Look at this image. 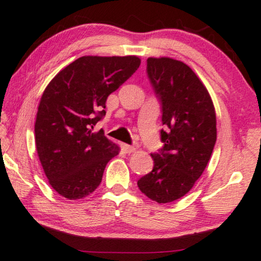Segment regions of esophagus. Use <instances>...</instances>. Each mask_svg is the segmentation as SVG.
I'll return each mask as SVG.
<instances>
[{
  "label": "esophagus",
  "instance_id": "34e87169",
  "mask_svg": "<svg viewBox=\"0 0 261 261\" xmlns=\"http://www.w3.org/2000/svg\"><path fill=\"white\" fill-rule=\"evenodd\" d=\"M122 150L125 153H131V152H134V151H136V148L135 146H132V145H129V144H124V143H122Z\"/></svg>",
  "mask_w": 261,
  "mask_h": 261
}]
</instances>
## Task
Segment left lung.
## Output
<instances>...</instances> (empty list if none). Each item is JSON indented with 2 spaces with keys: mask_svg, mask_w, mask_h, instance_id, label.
Masks as SVG:
<instances>
[{
  "mask_svg": "<svg viewBox=\"0 0 261 261\" xmlns=\"http://www.w3.org/2000/svg\"><path fill=\"white\" fill-rule=\"evenodd\" d=\"M146 72L162 105L160 152L138 179L141 192L159 203L185 196L202 175L216 142V116L207 89L192 68L171 58H149Z\"/></svg>",
  "mask_w": 261,
  "mask_h": 261,
  "instance_id": "1",
  "label": "left lung"
}]
</instances>
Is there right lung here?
<instances>
[{"label": "right lung", "mask_w": 261, "mask_h": 261, "mask_svg": "<svg viewBox=\"0 0 261 261\" xmlns=\"http://www.w3.org/2000/svg\"><path fill=\"white\" fill-rule=\"evenodd\" d=\"M141 59H76L43 91L35 122V145L49 185L68 200L83 199L100 185L108 162L119 148L93 127L105 116L110 94L126 82Z\"/></svg>", "instance_id": "right-lung-1"}]
</instances>
